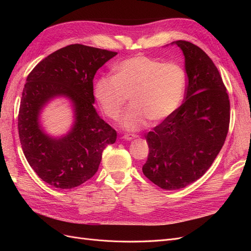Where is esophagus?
I'll return each instance as SVG.
<instances>
[{
  "mask_svg": "<svg viewBox=\"0 0 251 251\" xmlns=\"http://www.w3.org/2000/svg\"><path fill=\"white\" fill-rule=\"evenodd\" d=\"M138 137H139L138 135L128 133V134H126V135L124 136V139H126V140H133V139H136V138H138Z\"/></svg>",
  "mask_w": 251,
  "mask_h": 251,
  "instance_id": "esophagus-1",
  "label": "esophagus"
}]
</instances>
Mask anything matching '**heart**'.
<instances>
[{
  "mask_svg": "<svg viewBox=\"0 0 251 251\" xmlns=\"http://www.w3.org/2000/svg\"><path fill=\"white\" fill-rule=\"evenodd\" d=\"M115 71V76L97 80L95 95L105 116L113 120L119 117L131 96L132 105L123 117V126L128 130H138L149 120L162 123L183 101L186 74L177 63L135 55L120 62Z\"/></svg>",
  "mask_w": 251,
  "mask_h": 251,
  "instance_id": "obj_1",
  "label": "heart"
}]
</instances>
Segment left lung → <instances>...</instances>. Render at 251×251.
I'll use <instances>...</instances> for the list:
<instances>
[{
	"label": "left lung",
	"mask_w": 251,
	"mask_h": 251,
	"mask_svg": "<svg viewBox=\"0 0 251 251\" xmlns=\"http://www.w3.org/2000/svg\"><path fill=\"white\" fill-rule=\"evenodd\" d=\"M174 43L185 56V101L148 133L150 153L142 166L144 176L170 191L192 184L210 168L230 121L228 93L211 58L193 43Z\"/></svg>",
	"instance_id": "8db88e82"
}]
</instances>
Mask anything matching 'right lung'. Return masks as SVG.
Masks as SVG:
<instances>
[{"mask_svg":"<svg viewBox=\"0 0 251 251\" xmlns=\"http://www.w3.org/2000/svg\"><path fill=\"white\" fill-rule=\"evenodd\" d=\"M117 52L73 44L51 53L29 73L23 89L18 128L29 165L56 188H73L92 178L103 150L117 133L96 113L93 79L97 70ZM68 96L75 110L72 132L60 140L44 134L39 111L51 98Z\"/></svg>","mask_w":251,"mask_h":251,"instance_id":"1","label":"right lung"}]
</instances>
